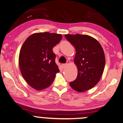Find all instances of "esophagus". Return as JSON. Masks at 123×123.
Returning a JSON list of instances; mask_svg holds the SVG:
<instances>
[{
  "instance_id": "1",
  "label": "esophagus",
  "mask_w": 123,
  "mask_h": 123,
  "mask_svg": "<svg viewBox=\"0 0 123 123\" xmlns=\"http://www.w3.org/2000/svg\"><path fill=\"white\" fill-rule=\"evenodd\" d=\"M61 66H62V68L63 69V68H65V67H66V63H62V64L61 65Z\"/></svg>"
}]
</instances>
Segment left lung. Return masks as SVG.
Here are the masks:
<instances>
[{"instance_id": "1", "label": "left lung", "mask_w": 123, "mask_h": 123, "mask_svg": "<svg viewBox=\"0 0 123 123\" xmlns=\"http://www.w3.org/2000/svg\"><path fill=\"white\" fill-rule=\"evenodd\" d=\"M65 38L75 48L74 62L78 75L70 86L78 92L94 87L98 83L105 67V55L97 40L87 35H65Z\"/></svg>"}]
</instances>
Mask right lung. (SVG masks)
Here are the masks:
<instances>
[{
  "label": "right lung",
  "instance_id": "obj_1",
  "mask_svg": "<svg viewBox=\"0 0 123 123\" xmlns=\"http://www.w3.org/2000/svg\"><path fill=\"white\" fill-rule=\"evenodd\" d=\"M62 38L60 34L37 33L31 35L23 43L19 54L20 69L24 80L35 89L50 86L60 71L53 48Z\"/></svg>",
  "mask_w": 123,
  "mask_h": 123
}]
</instances>
